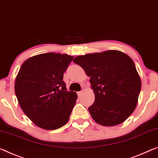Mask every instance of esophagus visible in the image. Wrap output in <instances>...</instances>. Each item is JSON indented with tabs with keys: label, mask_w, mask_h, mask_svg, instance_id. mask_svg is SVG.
<instances>
[{
	"label": "esophagus",
	"mask_w": 158,
	"mask_h": 158,
	"mask_svg": "<svg viewBox=\"0 0 158 158\" xmlns=\"http://www.w3.org/2000/svg\"><path fill=\"white\" fill-rule=\"evenodd\" d=\"M82 91H79V92H77V95H78V97H80L82 94Z\"/></svg>",
	"instance_id": "34e87169"
}]
</instances>
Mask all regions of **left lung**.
Masks as SVG:
<instances>
[{
	"instance_id": "left-lung-1",
	"label": "left lung",
	"mask_w": 158,
	"mask_h": 158,
	"mask_svg": "<svg viewBox=\"0 0 158 158\" xmlns=\"http://www.w3.org/2000/svg\"><path fill=\"white\" fill-rule=\"evenodd\" d=\"M73 62L90 77L95 98L88 110L97 123L113 127L130 116L136 107L141 81L128 55L110 50L78 56Z\"/></svg>"
}]
</instances>
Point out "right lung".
Listing matches in <instances>:
<instances>
[{
    "mask_svg": "<svg viewBox=\"0 0 158 158\" xmlns=\"http://www.w3.org/2000/svg\"><path fill=\"white\" fill-rule=\"evenodd\" d=\"M73 56L47 53L27 59L15 79V92L24 113L37 127L55 130L69 120L77 98L63 81Z\"/></svg>",
    "mask_w": 158,
    "mask_h": 158,
    "instance_id": "obj_1",
    "label": "right lung"
}]
</instances>
